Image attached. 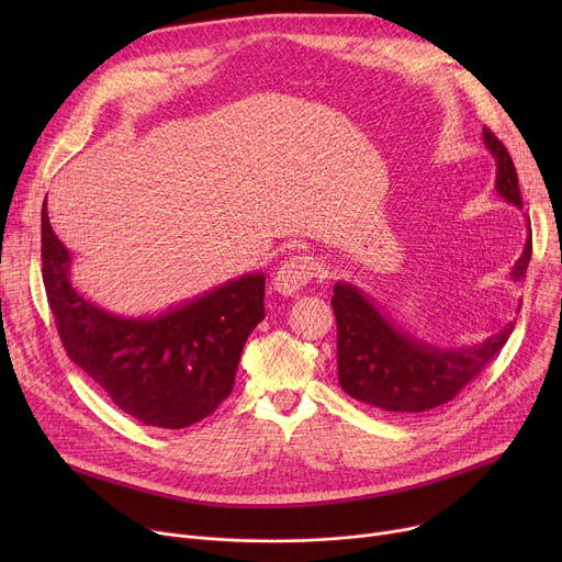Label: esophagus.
<instances>
[{
  "instance_id": "obj_1",
  "label": "esophagus",
  "mask_w": 562,
  "mask_h": 562,
  "mask_svg": "<svg viewBox=\"0 0 562 562\" xmlns=\"http://www.w3.org/2000/svg\"><path fill=\"white\" fill-rule=\"evenodd\" d=\"M316 261L310 255H293L282 261L273 278V286L282 296H293L301 291L314 276H316Z\"/></svg>"
}]
</instances>
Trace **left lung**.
<instances>
[{
  "instance_id": "1",
  "label": "left lung",
  "mask_w": 562,
  "mask_h": 562,
  "mask_svg": "<svg viewBox=\"0 0 562 562\" xmlns=\"http://www.w3.org/2000/svg\"><path fill=\"white\" fill-rule=\"evenodd\" d=\"M483 140L496 161V191L521 210L515 164L494 132ZM530 229V223H528ZM530 234L510 278L521 282L530 261ZM333 310L337 318V371L341 390L356 401L390 415H412L445 405L462 392L506 346L515 323L471 348H437L396 328L373 301L348 282L335 284Z\"/></svg>"
}]
</instances>
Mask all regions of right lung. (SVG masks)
I'll list each match as a JSON object with an SVG mask.
<instances>
[{"label":"right lung","mask_w":562,"mask_h":562,"mask_svg":"<svg viewBox=\"0 0 562 562\" xmlns=\"http://www.w3.org/2000/svg\"><path fill=\"white\" fill-rule=\"evenodd\" d=\"M47 303L68 358L145 426L187 428L232 394L248 335L263 318V273L229 280L159 316L125 318L83 299L70 252L41 216Z\"/></svg>","instance_id":"right-lung-1"}]
</instances>
